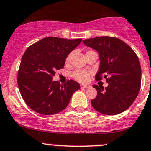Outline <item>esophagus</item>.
Masks as SVG:
<instances>
[{
    "label": "esophagus",
    "mask_w": 151,
    "mask_h": 151,
    "mask_svg": "<svg viewBox=\"0 0 151 151\" xmlns=\"http://www.w3.org/2000/svg\"><path fill=\"white\" fill-rule=\"evenodd\" d=\"M91 88V86L89 85H81V88Z\"/></svg>",
    "instance_id": "esophagus-1"
}]
</instances>
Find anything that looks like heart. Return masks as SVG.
I'll use <instances>...</instances> for the list:
<instances>
[{"label":"heart","instance_id":"obj_1","mask_svg":"<svg viewBox=\"0 0 151 151\" xmlns=\"http://www.w3.org/2000/svg\"><path fill=\"white\" fill-rule=\"evenodd\" d=\"M93 52V51H88L87 52ZM71 57H72V54H70L67 57L66 60V63H69L70 62L71 60ZM72 77L75 80L77 81L80 82V83H86L87 81L89 79V73L87 72L86 70H78L75 71L72 73Z\"/></svg>","mask_w":151,"mask_h":151}]
</instances>
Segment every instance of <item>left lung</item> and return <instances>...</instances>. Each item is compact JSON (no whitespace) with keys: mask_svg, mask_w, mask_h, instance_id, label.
Returning a JSON list of instances; mask_svg holds the SVG:
<instances>
[{"mask_svg":"<svg viewBox=\"0 0 151 151\" xmlns=\"http://www.w3.org/2000/svg\"><path fill=\"white\" fill-rule=\"evenodd\" d=\"M88 47L99 53V68L96 80L106 79L105 88L94 85L97 95L91 101L97 111L116 115L128 109L140 89L141 67L134 52L125 42L109 36L83 40Z\"/></svg>","mask_w":151,"mask_h":151,"instance_id":"8db88e82","label":"left lung"}]
</instances>
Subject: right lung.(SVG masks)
I'll return each instance as SVG.
<instances>
[{"label": "right lung", "instance_id": "right-lung-1", "mask_svg": "<svg viewBox=\"0 0 151 151\" xmlns=\"http://www.w3.org/2000/svg\"><path fill=\"white\" fill-rule=\"evenodd\" d=\"M81 41L47 37L27 48L19 68L17 83L31 109L43 115H54L66 108L80 85L73 80L61 85L53 81V76L56 70L64 68L68 54Z\"/></svg>", "mask_w": 151, "mask_h": 151}]
</instances>
